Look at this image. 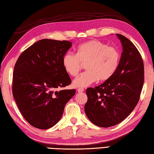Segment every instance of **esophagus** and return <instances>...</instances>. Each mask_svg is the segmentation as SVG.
Here are the masks:
<instances>
[{"label": "esophagus", "instance_id": "esophagus-1", "mask_svg": "<svg viewBox=\"0 0 154 154\" xmlns=\"http://www.w3.org/2000/svg\"><path fill=\"white\" fill-rule=\"evenodd\" d=\"M83 91H84V89H83V88H78L77 89V92H79V93H82V92H83Z\"/></svg>", "mask_w": 154, "mask_h": 154}]
</instances>
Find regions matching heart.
Listing matches in <instances>:
<instances>
[{
    "instance_id": "heart-1",
    "label": "heart",
    "mask_w": 154,
    "mask_h": 154,
    "mask_svg": "<svg viewBox=\"0 0 154 154\" xmlns=\"http://www.w3.org/2000/svg\"><path fill=\"white\" fill-rule=\"evenodd\" d=\"M120 54L118 49L98 40L89 41L77 47L76 54L67 52L62 58V65L68 74L75 77L85 64L88 71L73 80L75 88H85L99 79L106 81L113 76L119 66Z\"/></svg>"
}]
</instances>
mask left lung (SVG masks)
Wrapping results in <instances>:
<instances>
[{"label":"left lung","instance_id":"8db88e82","mask_svg":"<svg viewBox=\"0 0 154 154\" xmlns=\"http://www.w3.org/2000/svg\"><path fill=\"white\" fill-rule=\"evenodd\" d=\"M116 35L123 51L116 73L101 85L86 90L85 114L91 122L103 128L118 124L129 116L139 102L144 82L139 50L126 36Z\"/></svg>","mask_w":154,"mask_h":154}]
</instances>
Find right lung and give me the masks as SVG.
<instances>
[{"instance_id": "1", "label": "right lung", "mask_w": 154, "mask_h": 154, "mask_svg": "<svg viewBox=\"0 0 154 154\" xmlns=\"http://www.w3.org/2000/svg\"><path fill=\"white\" fill-rule=\"evenodd\" d=\"M72 43L44 38L20 54L14 66L12 92L18 109L31 126L48 129L58 123L75 90H61L71 79L62 58Z\"/></svg>"}]
</instances>
